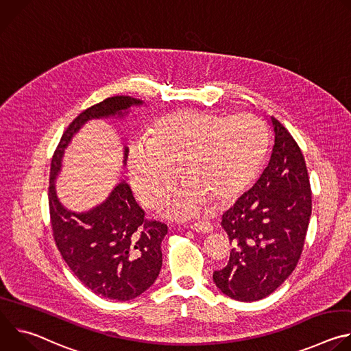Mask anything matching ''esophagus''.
Here are the masks:
<instances>
[{"label": "esophagus", "mask_w": 351, "mask_h": 351, "mask_svg": "<svg viewBox=\"0 0 351 351\" xmlns=\"http://www.w3.org/2000/svg\"><path fill=\"white\" fill-rule=\"evenodd\" d=\"M193 230L195 232H199V233H211L214 230L213 225L207 221H198V222H194L191 226H190Z\"/></svg>", "instance_id": "esophagus-1"}]
</instances>
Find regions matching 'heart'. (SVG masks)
Masks as SVG:
<instances>
[{"label": "heart", "instance_id": "heart-1", "mask_svg": "<svg viewBox=\"0 0 351 351\" xmlns=\"http://www.w3.org/2000/svg\"><path fill=\"white\" fill-rule=\"evenodd\" d=\"M268 145L267 126L253 114L175 111L153 123L148 138L130 144L132 186L143 206L158 208L175 190L180 167L187 184L169 214L189 218L207 199L221 206L243 191L258 173Z\"/></svg>", "mask_w": 351, "mask_h": 351}]
</instances>
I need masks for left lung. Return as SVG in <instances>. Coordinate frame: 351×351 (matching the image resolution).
Instances as JSON below:
<instances>
[{
	"instance_id": "left-lung-1",
	"label": "left lung",
	"mask_w": 351,
	"mask_h": 351,
	"mask_svg": "<svg viewBox=\"0 0 351 351\" xmlns=\"http://www.w3.org/2000/svg\"><path fill=\"white\" fill-rule=\"evenodd\" d=\"M275 141L256 184L222 215L233 248L217 287L237 302H257L275 291L294 271L303 252L313 203L302 149L275 118Z\"/></svg>"
}]
</instances>
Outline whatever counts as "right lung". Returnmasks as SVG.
Here are the masks:
<instances>
[{
  "label": "right lung",
  "instance_id": "add662e5",
  "mask_svg": "<svg viewBox=\"0 0 351 351\" xmlns=\"http://www.w3.org/2000/svg\"><path fill=\"white\" fill-rule=\"evenodd\" d=\"M143 101L115 95L79 114L64 132L51 161L48 187L49 218L56 244L72 272L91 291L110 300L128 302L152 286L162 267L161 243L168 226L148 221L122 180L103 204L86 213L65 208L56 193L64 149L90 119L123 117ZM128 147H125V161Z\"/></svg>",
  "mask_w": 351,
  "mask_h": 351
}]
</instances>
